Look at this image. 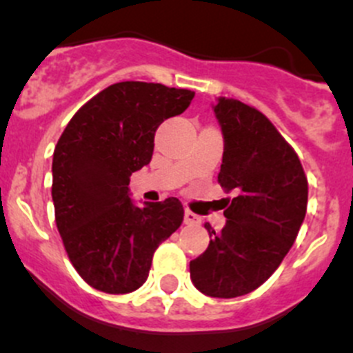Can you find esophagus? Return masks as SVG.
Masks as SVG:
<instances>
[{
  "label": "esophagus",
  "mask_w": 353,
  "mask_h": 353,
  "mask_svg": "<svg viewBox=\"0 0 353 353\" xmlns=\"http://www.w3.org/2000/svg\"><path fill=\"white\" fill-rule=\"evenodd\" d=\"M185 224H199L201 223V217L197 214H194L192 210H185V217H183Z\"/></svg>",
  "instance_id": "1"
}]
</instances>
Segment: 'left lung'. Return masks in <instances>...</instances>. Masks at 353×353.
I'll return each mask as SVG.
<instances>
[{
    "label": "left lung",
    "mask_w": 353,
    "mask_h": 353,
    "mask_svg": "<svg viewBox=\"0 0 353 353\" xmlns=\"http://www.w3.org/2000/svg\"><path fill=\"white\" fill-rule=\"evenodd\" d=\"M212 108L224 137L217 180L238 195L224 210L221 232L205 224L212 239L190 261V279L205 296L231 299L255 290L282 263L306 216L307 178L261 112L232 98Z\"/></svg>",
    "instance_id": "8db88e82"
}]
</instances>
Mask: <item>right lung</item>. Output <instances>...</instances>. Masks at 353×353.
<instances>
[{"mask_svg": "<svg viewBox=\"0 0 353 353\" xmlns=\"http://www.w3.org/2000/svg\"><path fill=\"white\" fill-rule=\"evenodd\" d=\"M194 95L159 83H115L83 105L57 141L56 224L72 267L93 289H139L156 248L180 228L178 199L139 207L130 199L129 181L150 165L159 123L183 114Z\"/></svg>", "mask_w": 353, "mask_h": 353, "instance_id": "right-lung-1", "label": "right lung"}]
</instances>
